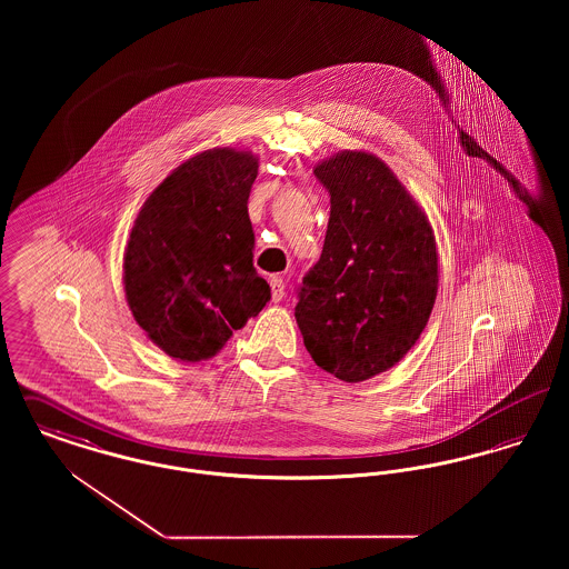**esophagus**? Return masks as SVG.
Segmentation results:
<instances>
[{
    "mask_svg": "<svg viewBox=\"0 0 569 569\" xmlns=\"http://www.w3.org/2000/svg\"><path fill=\"white\" fill-rule=\"evenodd\" d=\"M269 283H271L272 300H274V302H279V300L283 298V295H286V283H283V279L272 274L271 279H269Z\"/></svg>",
    "mask_w": 569,
    "mask_h": 569,
    "instance_id": "esophagus-1",
    "label": "esophagus"
}]
</instances>
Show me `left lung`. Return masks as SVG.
<instances>
[{"instance_id":"left-lung-1","label":"left lung","mask_w":569,"mask_h":569,"mask_svg":"<svg viewBox=\"0 0 569 569\" xmlns=\"http://www.w3.org/2000/svg\"><path fill=\"white\" fill-rule=\"evenodd\" d=\"M313 172L330 219L295 316L316 365L356 383L395 367L429 322L439 283L433 228L373 153L341 151Z\"/></svg>"}]
</instances>
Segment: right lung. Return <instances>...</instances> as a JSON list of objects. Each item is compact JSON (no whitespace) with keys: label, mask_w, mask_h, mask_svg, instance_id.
Wrapping results in <instances>:
<instances>
[{"label":"right lung","mask_w":569,"mask_h":569,"mask_svg":"<svg viewBox=\"0 0 569 569\" xmlns=\"http://www.w3.org/2000/svg\"><path fill=\"white\" fill-rule=\"evenodd\" d=\"M256 177L251 151L216 147L177 166L136 217L126 300L136 325L177 360L213 358L271 300L253 269L247 200Z\"/></svg>","instance_id":"1"}]
</instances>
